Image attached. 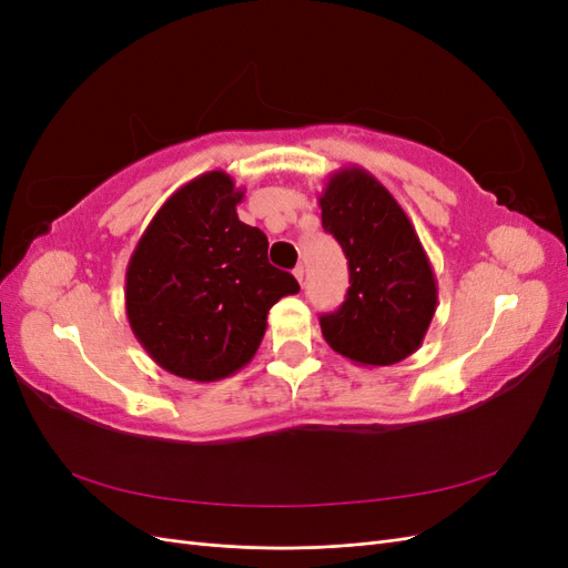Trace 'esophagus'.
Here are the masks:
<instances>
[{"label": "esophagus", "instance_id": "1", "mask_svg": "<svg viewBox=\"0 0 568 568\" xmlns=\"http://www.w3.org/2000/svg\"><path fill=\"white\" fill-rule=\"evenodd\" d=\"M294 277L298 280V284L303 286V280H305V270H303V265H296V270H294Z\"/></svg>", "mask_w": 568, "mask_h": 568}]
</instances>
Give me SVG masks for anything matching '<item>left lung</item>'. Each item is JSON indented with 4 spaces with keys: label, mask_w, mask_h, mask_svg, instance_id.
Masks as SVG:
<instances>
[{
    "label": "left lung",
    "mask_w": 568,
    "mask_h": 568,
    "mask_svg": "<svg viewBox=\"0 0 568 568\" xmlns=\"http://www.w3.org/2000/svg\"><path fill=\"white\" fill-rule=\"evenodd\" d=\"M322 227L348 257L343 305L322 336L355 365L386 367L415 353L438 305L436 274L409 217L365 168H341L320 194Z\"/></svg>",
    "instance_id": "left-lung-1"
}]
</instances>
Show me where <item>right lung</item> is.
Segmentation results:
<instances>
[{
    "label": "right lung",
    "instance_id": "right-lung-1",
    "mask_svg": "<svg viewBox=\"0 0 568 568\" xmlns=\"http://www.w3.org/2000/svg\"><path fill=\"white\" fill-rule=\"evenodd\" d=\"M244 189L211 170L153 215L125 272L134 338L165 372L217 382L248 365L270 307L298 294L294 274L267 263V236L236 215Z\"/></svg>",
    "mask_w": 568,
    "mask_h": 568
}]
</instances>
